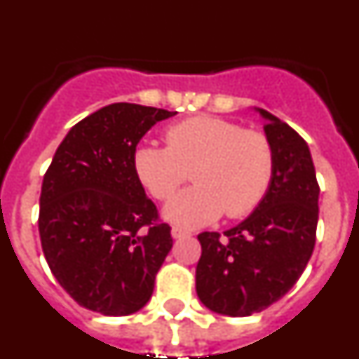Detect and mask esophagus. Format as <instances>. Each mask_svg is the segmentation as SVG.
Returning <instances> with one entry per match:
<instances>
[{"mask_svg":"<svg viewBox=\"0 0 359 359\" xmlns=\"http://www.w3.org/2000/svg\"><path fill=\"white\" fill-rule=\"evenodd\" d=\"M170 233H172V237H174V239H182V237H187V236H190V231L183 230V228H177V226H174L172 230H170Z\"/></svg>","mask_w":359,"mask_h":359,"instance_id":"1","label":"esophagus"}]
</instances>
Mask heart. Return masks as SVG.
<instances>
[{"instance_id": "obj_1", "label": "heart", "mask_w": 359, "mask_h": 359, "mask_svg": "<svg viewBox=\"0 0 359 359\" xmlns=\"http://www.w3.org/2000/svg\"><path fill=\"white\" fill-rule=\"evenodd\" d=\"M133 169L152 198L165 201L192 170V182L163 208V217L183 228H198L248 215L268 194L275 152L268 136L217 116L199 115L170 126L167 147L140 144Z\"/></svg>"}]
</instances>
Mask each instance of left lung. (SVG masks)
<instances>
[{
	"mask_svg": "<svg viewBox=\"0 0 359 359\" xmlns=\"http://www.w3.org/2000/svg\"><path fill=\"white\" fill-rule=\"evenodd\" d=\"M273 145L275 174L259 207L224 231H203L196 291L217 315L250 316L277 302L300 278L315 248L318 196L306 140L286 122L255 107Z\"/></svg>",
	"mask_w": 359,
	"mask_h": 359,
	"instance_id": "obj_1",
	"label": "left lung"
}]
</instances>
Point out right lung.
<instances>
[{"instance_id":"right-lung-1","label":"right lung","mask_w":359,"mask_h":359,"mask_svg":"<svg viewBox=\"0 0 359 359\" xmlns=\"http://www.w3.org/2000/svg\"><path fill=\"white\" fill-rule=\"evenodd\" d=\"M174 115L109 104L69 129L44 174L43 253L57 282L86 309L126 316L151 300L172 237L136 177L133 152L154 123Z\"/></svg>"}]
</instances>
